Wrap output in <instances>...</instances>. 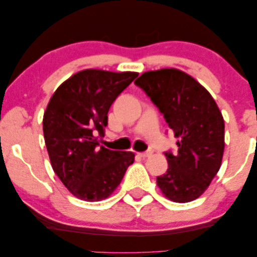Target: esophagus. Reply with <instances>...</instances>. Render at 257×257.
Listing matches in <instances>:
<instances>
[{
	"mask_svg": "<svg viewBox=\"0 0 257 257\" xmlns=\"http://www.w3.org/2000/svg\"><path fill=\"white\" fill-rule=\"evenodd\" d=\"M139 156H140V157H143V158H147V157H151V156H152V152H151V151H146V152H142V153H139Z\"/></svg>",
	"mask_w": 257,
	"mask_h": 257,
	"instance_id": "1",
	"label": "esophagus"
}]
</instances>
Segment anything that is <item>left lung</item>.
<instances>
[{
  "mask_svg": "<svg viewBox=\"0 0 257 257\" xmlns=\"http://www.w3.org/2000/svg\"><path fill=\"white\" fill-rule=\"evenodd\" d=\"M135 84L145 91L179 138L178 152H165L168 168L157 177V184L172 201H193L220 170L224 150L222 114L208 91L180 70L147 71Z\"/></svg>",
  "mask_w": 257,
  "mask_h": 257,
  "instance_id": "1",
  "label": "left lung"
}]
</instances>
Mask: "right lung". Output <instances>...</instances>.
<instances>
[{"label": "right lung", "mask_w": 257, "mask_h": 257, "mask_svg": "<svg viewBox=\"0 0 257 257\" xmlns=\"http://www.w3.org/2000/svg\"><path fill=\"white\" fill-rule=\"evenodd\" d=\"M137 72L83 70L52 94L43 117V132L51 166L76 198L100 201L124 178L135 154L99 147L107 113Z\"/></svg>", "instance_id": "obj_1"}]
</instances>
